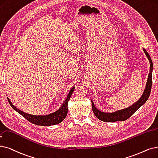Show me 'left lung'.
<instances>
[{
  "mask_svg": "<svg viewBox=\"0 0 158 158\" xmlns=\"http://www.w3.org/2000/svg\"><path fill=\"white\" fill-rule=\"evenodd\" d=\"M143 51L145 52L147 56L149 62H150V72L148 76L147 82L146 84V86L144 90L143 95L139 99L136 101L132 106H130L128 108L119 110L112 112H102L99 110V109L95 107L94 102L92 101V110L95 115L97 117L99 120L105 121V122H115L119 121H125L128 119L139 108H140L145 102L147 101L150 94V91H151L152 84V70H153V64L152 61L150 58L148 53L146 50L143 48Z\"/></svg>",
  "mask_w": 158,
  "mask_h": 158,
  "instance_id": "1",
  "label": "left lung"
}]
</instances>
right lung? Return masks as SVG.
Segmentation results:
<instances>
[{"instance_id": "right-lung-1", "label": "right lung", "mask_w": 158, "mask_h": 158, "mask_svg": "<svg viewBox=\"0 0 158 158\" xmlns=\"http://www.w3.org/2000/svg\"><path fill=\"white\" fill-rule=\"evenodd\" d=\"M75 87H72L71 88L70 91L68 93V95L67 96L66 99L63 102V103L60 106V108L53 113H50L47 115H31L25 113L20 110L16 108L14 105H13L11 102L10 101V99L8 98V101L9 102L10 105L11 106V107L17 111L19 114H20L23 117L26 119L30 122H31L33 124H35L37 125L40 126H51V125H55L59 124V123L62 122L65 118L66 117L68 114V102L70 100L72 94L73 92L74 91Z\"/></svg>"}]
</instances>
